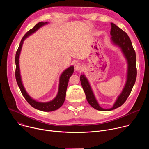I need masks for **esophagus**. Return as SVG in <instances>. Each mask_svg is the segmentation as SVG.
<instances>
[{
  "label": "esophagus",
  "mask_w": 149,
  "mask_h": 149,
  "mask_svg": "<svg viewBox=\"0 0 149 149\" xmlns=\"http://www.w3.org/2000/svg\"><path fill=\"white\" fill-rule=\"evenodd\" d=\"M81 67H82V65H81V63H79V62H77L74 65V69H75V71H79L81 70Z\"/></svg>",
  "instance_id": "obj_1"
}]
</instances>
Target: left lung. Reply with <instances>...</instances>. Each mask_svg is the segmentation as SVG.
Segmentation results:
<instances>
[{"mask_svg":"<svg viewBox=\"0 0 149 149\" xmlns=\"http://www.w3.org/2000/svg\"><path fill=\"white\" fill-rule=\"evenodd\" d=\"M111 39L114 44L117 45L121 49L122 52H123L127 62H128L127 81L122 93L118 96L113 107L109 109H104L101 108L94 97L87 79L83 74L80 76L81 86L85 94H86V98L88 103L94 109L103 111H111L116 109L120 107L125 102L131 93L137 77L136 55L130 38L124 31L118 28L114 24L111 23Z\"/></svg>","mask_w":149,"mask_h":149,"instance_id":"left-lung-1","label":"left lung"}]
</instances>
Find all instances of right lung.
<instances>
[{
  "mask_svg": "<svg viewBox=\"0 0 149 149\" xmlns=\"http://www.w3.org/2000/svg\"><path fill=\"white\" fill-rule=\"evenodd\" d=\"M48 24L47 22H40L37 24L32 29H30L28 32L26 33V34L24 36L22 40H21L19 48L16 51V56H15V63H16V70H15V77L16 79L17 84L20 90L21 93H22L23 96L27 101V102L33 107V108L42 111H52L58 109L62 105L64 102L65 96H66V91L68 86V83L69 81V79L70 77L72 75L74 72V67L71 66L67 68L66 70L63 72L61 74L59 79V91L56 97L52 101L48 102H38L34 100H33L31 97L29 96L25 91L23 84L21 81L20 75V70L19 66V58L21 48H22V44L24 43V40L30 35L34 33L36 31H37L39 28L43 25Z\"/></svg>",
  "mask_w": 149,
  "mask_h": 149,
  "instance_id": "obj_1",
  "label": "right lung"
}]
</instances>
